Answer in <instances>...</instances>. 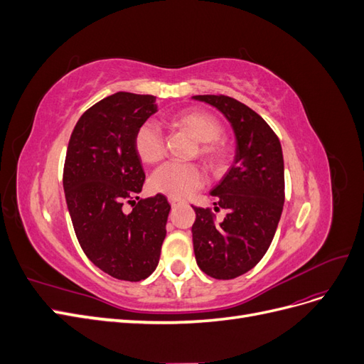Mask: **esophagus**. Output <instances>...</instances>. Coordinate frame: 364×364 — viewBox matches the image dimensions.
Segmentation results:
<instances>
[{
	"label": "esophagus",
	"instance_id": "esophagus-1",
	"mask_svg": "<svg viewBox=\"0 0 364 364\" xmlns=\"http://www.w3.org/2000/svg\"><path fill=\"white\" fill-rule=\"evenodd\" d=\"M168 202H170V205H171V208H176V206H179L182 202L179 200V199H173V197H170L168 199Z\"/></svg>",
	"mask_w": 364,
	"mask_h": 364
}]
</instances>
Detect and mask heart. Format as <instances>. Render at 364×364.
<instances>
[{
    "instance_id": "heart-1",
    "label": "heart",
    "mask_w": 364,
    "mask_h": 364,
    "mask_svg": "<svg viewBox=\"0 0 364 364\" xmlns=\"http://www.w3.org/2000/svg\"><path fill=\"white\" fill-rule=\"evenodd\" d=\"M167 123L185 132L196 141H199L196 155L199 156L205 167L211 173H220L229 164L230 146L222 135V123L203 109L188 107L176 112L167 118ZM134 147L139 161L146 165H156L165 156V139L158 127L153 124H142L135 132ZM203 183L202 170L194 164H165L150 179V188L165 194L173 199H185Z\"/></svg>"
}]
</instances>
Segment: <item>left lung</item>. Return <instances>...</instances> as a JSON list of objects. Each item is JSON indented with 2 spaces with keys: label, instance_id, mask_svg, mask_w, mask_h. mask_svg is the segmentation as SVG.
I'll return each mask as SVG.
<instances>
[{
  "label": "left lung",
  "instance_id": "8db88e82",
  "mask_svg": "<svg viewBox=\"0 0 364 364\" xmlns=\"http://www.w3.org/2000/svg\"><path fill=\"white\" fill-rule=\"evenodd\" d=\"M217 107L234 129L237 151L223 179L211 191L217 222L209 208L193 206V245L197 266L208 277L234 279L266 255L284 206V158L281 142L255 111L228 95H194Z\"/></svg>",
  "mask_w": 364,
  "mask_h": 364
}]
</instances>
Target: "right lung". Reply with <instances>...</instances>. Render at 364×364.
Returning <instances> with one entry per match:
<instances>
[{"label":"right lung","mask_w":364,"mask_h":364,"mask_svg":"<svg viewBox=\"0 0 364 364\" xmlns=\"http://www.w3.org/2000/svg\"><path fill=\"white\" fill-rule=\"evenodd\" d=\"M155 100L117 92L91 106L77 121L63 165L65 199L80 247L121 281L136 282L155 272L167 234V197H138L146 173L134 138L156 112ZM124 203L134 206L129 215Z\"/></svg>","instance_id":"1"}]
</instances>
